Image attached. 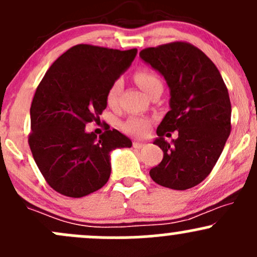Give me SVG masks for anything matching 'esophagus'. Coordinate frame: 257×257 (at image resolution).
<instances>
[{"mask_svg":"<svg viewBox=\"0 0 257 257\" xmlns=\"http://www.w3.org/2000/svg\"><path fill=\"white\" fill-rule=\"evenodd\" d=\"M144 147V143L142 142H133V148H136V149H140V148Z\"/></svg>","mask_w":257,"mask_h":257,"instance_id":"1","label":"esophagus"}]
</instances>
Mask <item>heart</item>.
<instances>
[{
  "label": "heart",
  "mask_w": 257,
  "mask_h": 257,
  "mask_svg": "<svg viewBox=\"0 0 257 257\" xmlns=\"http://www.w3.org/2000/svg\"><path fill=\"white\" fill-rule=\"evenodd\" d=\"M134 80H136L139 87L147 94H149L150 91L153 88H155L156 86L163 85L161 80L155 74L149 71V70H138V71H136V74H134ZM120 88V80H115L108 87L106 93V102L109 107H114L117 104ZM148 125H149V120L145 119V118L132 117L123 124V131L129 134H134V136H143L145 133V131H147Z\"/></svg>",
  "instance_id": "1"
}]
</instances>
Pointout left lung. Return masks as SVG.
Masks as SVG:
<instances>
[{
    "mask_svg": "<svg viewBox=\"0 0 257 257\" xmlns=\"http://www.w3.org/2000/svg\"><path fill=\"white\" fill-rule=\"evenodd\" d=\"M139 55L165 77L171 96L154 142L164 158L150 177L164 187L188 190L210 174L230 134L228 88L213 61L187 42L147 48ZM175 130L178 139L165 142L166 132Z\"/></svg>",
    "mask_w": 257,
    "mask_h": 257,
    "instance_id": "8db88e82",
    "label": "left lung"
}]
</instances>
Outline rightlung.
Wrapping results in <instances>:
<instances>
[{
  "label": "right lung",
  "mask_w": 257,
  "mask_h": 257,
  "mask_svg": "<svg viewBox=\"0 0 257 257\" xmlns=\"http://www.w3.org/2000/svg\"><path fill=\"white\" fill-rule=\"evenodd\" d=\"M137 51L75 45L56 59L38 85L28 144L56 192L80 198L102 188L110 175V151L132 147L129 138L109 125L99 137L86 133L85 126L99 120L108 87L128 69Z\"/></svg>",
  "instance_id": "right-lung-1"
}]
</instances>
